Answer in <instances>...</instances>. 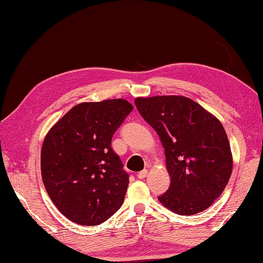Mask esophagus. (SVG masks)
I'll return each instance as SVG.
<instances>
[{
	"label": "esophagus",
	"instance_id": "esophagus-1",
	"mask_svg": "<svg viewBox=\"0 0 263 263\" xmlns=\"http://www.w3.org/2000/svg\"><path fill=\"white\" fill-rule=\"evenodd\" d=\"M147 174H148V171H147L146 169L142 170V171H140L139 174H138V178H139V179H144V178L147 177Z\"/></svg>",
	"mask_w": 263,
	"mask_h": 263
}]
</instances>
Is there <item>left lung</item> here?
Segmentation results:
<instances>
[{"instance_id":"1","label":"left lung","mask_w":263,"mask_h":263,"mask_svg":"<svg viewBox=\"0 0 263 263\" xmlns=\"http://www.w3.org/2000/svg\"><path fill=\"white\" fill-rule=\"evenodd\" d=\"M136 107L160 137L170 176L160 202L179 215L211 207L232 171L230 145L222 124L194 102L178 95L138 98Z\"/></svg>"}]
</instances>
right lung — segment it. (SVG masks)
Listing matches in <instances>:
<instances>
[{
  "instance_id": "obj_1",
  "label": "right lung",
  "mask_w": 263,
  "mask_h": 263,
  "mask_svg": "<svg viewBox=\"0 0 263 263\" xmlns=\"http://www.w3.org/2000/svg\"><path fill=\"white\" fill-rule=\"evenodd\" d=\"M132 110L123 99L80 103L46 136L42 181L51 201L70 221L98 226L123 204L130 176L110 145Z\"/></svg>"
}]
</instances>
